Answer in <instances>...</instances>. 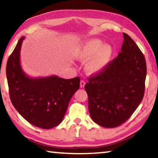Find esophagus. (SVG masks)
Returning a JSON list of instances; mask_svg holds the SVG:
<instances>
[{"label": "esophagus", "instance_id": "1", "mask_svg": "<svg viewBox=\"0 0 158 158\" xmlns=\"http://www.w3.org/2000/svg\"><path fill=\"white\" fill-rule=\"evenodd\" d=\"M85 84V83L84 80H81V81H80V87H81V89H83V88H84Z\"/></svg>", "mask_w": 158, "mask_h": 158}]
</instances>
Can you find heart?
Returning a JSON list of instances; mask_svg holds the SVG:
<instances>
[{
    "mask_svg": "<svg viewBox=\"0 0 158 158\" xmlns=\"http://www.w3.org/2000/svg\"><path fill=\"white\" fill-rule=\"evenodd\" d=\"M73 56L80 62H85L88 73L95 74L106 68L113 56V48L109 44H103L100 39H91L84 42L74 51Z\"/></svg>",
    "mask_w": 158,
    "mask_h": 158,
    "instance_id": "b5f03b06",
    "label": "heart"
}]
</instances>
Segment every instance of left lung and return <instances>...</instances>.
<instances>
[{
    "mask_svg": "<svg viewBox=\"0 0 158 158\" xmlns=\"http://www.w3.org/2000/svg\"><path fill=\"white\" fill-rule=\"evenodd\" d=\"M123 35L121 52L103 71L90 77L85 85L90 117L104 127H115L126 121L144 95L145 57L133 40Z\"/></svg>",
    "mask_w": 158,
    "mask_h": 158,
    "instance_id": "left-lung-1",
    "label": "left lung"
}]
</instances>
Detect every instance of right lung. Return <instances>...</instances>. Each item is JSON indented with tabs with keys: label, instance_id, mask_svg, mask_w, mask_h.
Returning a JSON list of instances; mask_svg holds the SVG:
<instances>
[{
	"label": "right lung",
	"instance_id": "obj_1",
	"mask_svg": "<svg viewBox=\"0 0 158 158\" xmlns=\"http://www.w3.org/2000/svg\"><path fill=\"white\" fill-rule=\"evenodd\" d=\"M25 37L18 41L7 60L6 75L10 100L23 118L35 126L51 129L62 122L80 78L56 75L32 78L21 68L20 51Z\"/></svg>",
	"mask_w": 158,
	"mask_h": 158
}]
</instances>
